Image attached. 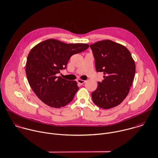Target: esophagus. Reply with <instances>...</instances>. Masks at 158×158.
<instances>
[{"label":"esophagus","mask_w":158,"mask_h":158,"mask_svg":"<svg viewBox=\"0 0 158 158\" xmlns=\"http://www.w3.org/2000/svg\"><path fill=\"white\" fill-rule=\"evenodd\" d=\"M77 82L79 83V84H84L85 82V81H84V80H81V79H77Z\"/></svg>","instance_id":"esophagus-1"}]
</instances>
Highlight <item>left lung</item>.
Masks as SVG:
<instances>
[{
	"label": "left lung",
	"mask_w": 158,
	"mask_h": 158,
	"mask_svg": "<svg viewBox=\"0 0 158 158\" xmlns=\"http://www.w3.org/2000/svg\"><path fill=\"white\" fill-rule=\"evenodd\" d=\"M97 72H103L104 80L98 82L92 93L94 103L103 109L119 105L127 96L135 73V64L124 46L110 40L90 45Z\"/></svg>",
	"instance_id": "obj_1"
}]
</instances>
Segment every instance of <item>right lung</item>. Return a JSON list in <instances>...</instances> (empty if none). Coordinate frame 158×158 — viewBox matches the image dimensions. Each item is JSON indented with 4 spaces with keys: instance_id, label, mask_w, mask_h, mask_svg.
<instances>
[{
    "instance_id": "obj_1",
    "label": "right lung",
    "mask_w": 158,
    "mask_h": 158,
    "mask_svg": "<svg viewBox=\"0 0 158 158\" xmlns=\"http://www.w3.org/2000/svg\"><path fill=\"white\" fill-rule=\"evenodd\" d=\"M86 44H66L56 39L44 40L30 51L26 64L28 82L45 104L60 108L70 103L79 89L76 81L57 76L65 69L70 57L89 48Z\"/></svg>"
}]
</instances>
